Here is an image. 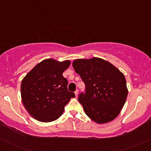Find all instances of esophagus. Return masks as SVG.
<instances>
[{
    "label": "esophagus",
    "instance_id": "1",
    "mask_svg": "<svg viewBox=\"0 0 151 151\" xmlns=\"http://www.w3.org/2000/svg\"><path fill=\"white\" fill-rule=\"evenodd\" d=\"M78 93H79L78 90H77V91H76L75 92H74V93H75V96H78Z\"/></svg>",
    "mask_w": 151,
    "mask_h": 151
}]
</instances>
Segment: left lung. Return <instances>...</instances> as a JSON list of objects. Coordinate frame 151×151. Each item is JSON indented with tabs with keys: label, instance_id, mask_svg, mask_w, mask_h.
<instances>
[{
	"label": "left lung",
	"instance_id": "8db88e82",
	"mask_svg": "<svg viewBox=\"0 0 151 151\" xmlns=\"http://www.w3.org/2000/svg\"><path fill=\"white\" fill-rule=\"evenodd\" d=\"M73 68L84 82L85 93L78 100L85 114L99 124L113 121L120 114L128 95L124 74L99 58L76 59Z\"/></svg>",
	"mask_w": 151,
	"mask_h": 151
}]
</instances>
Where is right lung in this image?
Segmentation results:
<instances>
[{
	"label": "right lung",
	"mask_w": 151,
	"mask_h": 151,
	"mask_svg": "<svg viewBox=\"0 0 151 151\" xmlns=\"http://www.w3.org/2000/svg\"><path fill=\"white\" fill-rule=\"evenodd\" d=\"M71 64L70 60L58 61L49 58L36 65L22 79L21 98L30 115L41 122L57 120L74 93L67 89L68 81L63 73Z\"/></svg>",
	"instance_id": "obj_1"
}]
</instances>
